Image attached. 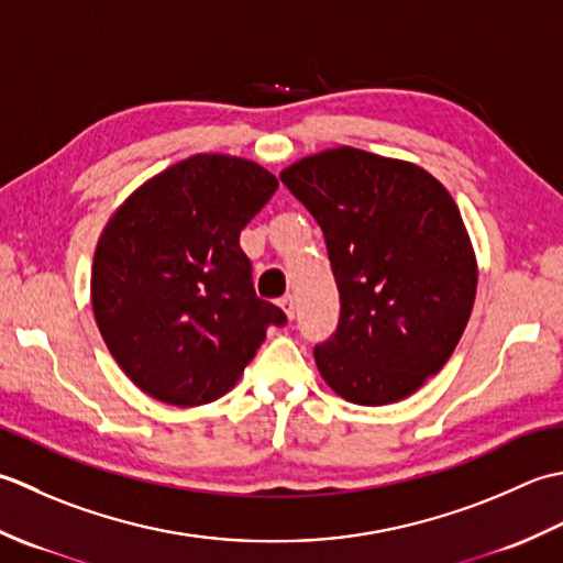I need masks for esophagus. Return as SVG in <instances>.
<instances>
[{
  "label": "esophagus",
  "instance_id": "obj_1",
  "mask_svg": "<svg viewBox=\"0 0 563 563\" xmlns=\"http://www.w3.org/2000/svg\"><path fill=\"white\" fill-rule=\"evenodd\" d=\"M279 306H282V311L286 313V318H289V320L296 318V301H294V296L279 298Z\"/></svg>",
  "mask_w": 563,
  "mask_h": 563
}]
</instances>
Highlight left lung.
Wrapping results in <instances>:
<instances>
[{
	"instance_id": "1",
	"label": "left lung",
	"mask_w": 563,
	"mask_h": 563,
	"mask_svg": "<svg viewBox=\"0 0 563 563\" xmlns=\"http://www.w3.org/2000/svg\"><path fill=\"white\" fill-rule=\"evenodd\" d=\"M279 179L318 221L340 291V323L313 357L350 404L404 400L452 357L478 267L454 199L406 159L342 145Z\"/></svg>"
}]
</instances>
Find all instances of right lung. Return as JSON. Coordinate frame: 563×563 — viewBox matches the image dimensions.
Segmentation results:
<instances>
[{"label":"right lung","mask_w":563,"mask_h":563,"mask_svg":"<svg viewBox=\"0 0 563 563\" xmlns=\"http://www.w3.org/2000/svg\"><path fill=\"white\" fill-rule=\"evenodd\" d=\"M277 177L233 155H191L125 199L101 233L91 308L131 382L169 406H203L231 391L247 362L284 325L262 301L240 231Z\"/></svg>","instance_id":"obj_1"}]
</instances>
